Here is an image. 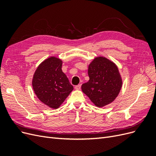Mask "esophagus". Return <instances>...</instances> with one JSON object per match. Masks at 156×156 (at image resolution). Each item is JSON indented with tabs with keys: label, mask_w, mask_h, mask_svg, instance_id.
I'll use <instances>...</instances> for the list:
<instances>
[{
	"label": "esophagus",
	"mask_w": 156,
	"mask_h": 156,
	"mask_svg": "<svg viewBox=\"0 0 156 156\" xmlns=\"http://www.w3.org/2000/svg\"><path fill=\"white\" fill-rule=\"evenodd\" d=\"M81 84H78V85L75 86V88L76 90H80V89H81Z\"/></svg>",
	"instance_id": "obj_1"
}]
</instances>
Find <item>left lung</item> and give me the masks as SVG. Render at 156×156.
<instances>
[{
    "label": "left lung",
    "instance_id": "8db88e82",
    "mask_svg": "<svg viewBox=\"0 0 156 156\" xmlns=\"http://www.w3.org/2000/svg\"><path fill=\"white\" fill-rule=\"evenodd\" d=\"M89 81L82 84L83 93L98 107L114 101L122 87V79L117 66L104 56H98L88 65Z\"/></svg>",
    "mask_w": 156,
    "mask_h": 156
}]
</instances>
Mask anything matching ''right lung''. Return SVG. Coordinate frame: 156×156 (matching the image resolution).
Segmentation results:
<instances>
[{
	"label": "right lung",
	"mask_w": 156,
	"mask_h": 156,
	"mask_svg": "<svg viewBox=\"0 0 156 156\" xmlns=\"http://www.w3.org/2000/svg\"><path fill=\"white\" fill-rule=\"evenodd\" d=\"M62 60L55 56L44 60L35 71L32 84L37 98L50 108H58L73 90L62 70Z\"/></svg>",
	"instance_id": "obj_1"
}]
</instances>
